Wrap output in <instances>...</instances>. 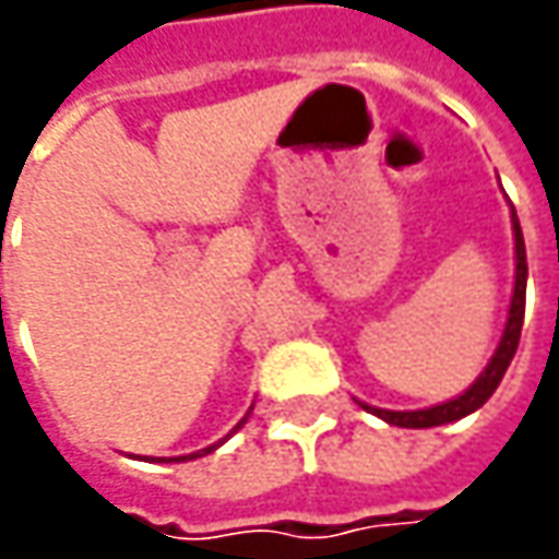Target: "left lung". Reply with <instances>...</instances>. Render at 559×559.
<instances>
[{
    "label": "left lung",
    "mask_w": 559,
    "mask_h": 559,
    "mask_svg": "<svg viewBox=\"0 0 559 559\" xmlns=\"http://www.w3.org/2000/svg\"><path fill=\"white\" fill-rule=\"evenodd\" d=\"M510 221H513V242H516V283H513V298H510V313H507V326L501 342H498V352L491 355L488 367H485L479 379L463 392V395L451 397L444 404L436 407H426V411H382V407H370L364 401H357L364 411H370L379 419L392 423V426H404V429H429V426H441V423H454V419L466 417L473 411H479L488 397L495 395V389L501 385L510 360L516 355V345H520V333H523V313H526V242H523V229L516 221V211L510 207Z\"/></svg>",
    "instance_id": "1"
}]
</instances>
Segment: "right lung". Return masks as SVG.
Instances as JSON below:
<instances>
[{
  "label": "right lung",
  "mask_w": 559,
  "mask_h": 559,
  "mask_svg": "<svg viewBox=\"0 0 559 559\" xmlns=\"http://www.w3.org/2000/svg\"><path fill=\"white\" fill-rule=\"evenodd\" d=\"M248 414H251V411H248ZM248 414L242 419H239V423H236V429H242V423H246L248 419ZM236 429H233V432H236ZM233 432H229V436H233ZM221 444H224V441H217V444H211V448H202V451H195V454H183V457H170V461H195V457H204V454H211V451H214V448H221Z\"/></svg>",
  "instance_id": "add662e5"
}]
</instances>
